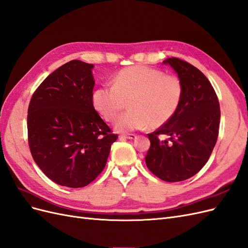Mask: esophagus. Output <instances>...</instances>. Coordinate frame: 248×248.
<instances>
[{
  "mask_svg": "<svg viewBox=\"0 0 248 248\" xmlns=\"http://www.w3.org/2000/svg\"><path fill=\"white\" fill-rule=\"evenodd\" d=\"M120 138L133 140V139L137 138V136H136V134H134V133H124V134H121V136H120Z\"/></svg>",
  "mask_w": 248,
  "mask_h": 248,
  "instance_id": "esophagus-1",
  "label": "esophagus"
}]
</instances>
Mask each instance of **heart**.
<instances>
[{
  "mask_svg": "<svg viewBox=\"0 0 248 248\" xmlns=\"http://www.w3.org/2000/svg\"><path fill=\"white\" fill-rule=\"evenodd\" d=\"M184 93L183 82L174 74L145 65H134L120 70L114 86L103 85L94 90L92 102L97 112L108 122L120 115L115 128L119 131L159 128L175 116Z\"/></svg>",
  "mask_w": 248,
  "mask_h": 248,
  "instance_id": "b5f03b06",
  "label": "heart"
}]
</instances>
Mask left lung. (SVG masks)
I'll return each mask as SVG.
<instances>
[{
    "mask_svg": "<svg viewBox=\"0 0 248 248\" xmlns=\"http://www.w3.org/2000/svg\"><path fill=\"white\" fill-rule=\"evenodd\" d=\"M172 67L183 82L182 102L170 121L149 133L145 157L148 169L167 182H179L199 172L208 161L218 138L220 108L211 82L197 67L178 58ZM160 135L169 139L161 140Z\"/></svg>",
    "mask_w": 248,
    "mask_h": 248,
    "instance_id": "obj_1",
    "label": "left lung"
}]
</instances>
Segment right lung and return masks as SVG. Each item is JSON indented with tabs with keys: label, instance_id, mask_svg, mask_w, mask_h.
I'll return each mask as SVG.
<instances>
[{
	"label": "right lung",
	"instance_id": "add662e5",
	"mask_svg": "<svg viewBox=\"0 0 248 248\" xmlns=\"http://www.w3.org/2000/svg\"><path fill=\"white\" fill-rule=\"evenodd\" d=\"M94 65H62L36 89L28 108V140L37 166L55 183L79 188L107 164L112 133L92 102Z\"/></svg>",
	"mask_w": 248,
	"mask_h": 248
}]
</instances>
